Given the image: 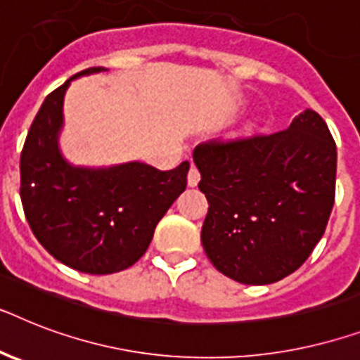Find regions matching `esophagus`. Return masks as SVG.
<instances>
[{"label":"esophagus","instance_id":"obj_1","mask_svg":"<svg viewBox=\"0 0 360 360\" xmlns=\"http://www.w3.org/2000/svg\"><path fill=\"white\" fill-rule=\"evenodd\" d=\"M201 175H200V170L195 168L194 165H190V170H188V175H186V181H188V186H195L198 183H200Z\"/></svg>","mask_w":360,"mask_h":360}]
</instances>
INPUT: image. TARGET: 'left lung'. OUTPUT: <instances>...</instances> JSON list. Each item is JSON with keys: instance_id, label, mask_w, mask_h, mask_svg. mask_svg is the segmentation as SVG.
Wrapping results in <instances>:
<instances>
[{"instance_id": "left-lung-1", "label": "left lung", "mask_w": 360, "mask_h": 360, "mask_svg": "<svg viewBox=\"0 0 360 360\" xmlns=\"http://www.w3.org/2000/svg\"><path fill=\"white\" fill-rule=\"evenodd\" d=\"M209 201L201 244L224 276L268 285L296 271L323 236L337 181V144L307 109L288 129L195 146Z\"/></svg>"}]
</instances>
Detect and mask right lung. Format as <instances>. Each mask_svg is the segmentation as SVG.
I'll use <instances>...</instances> for the list:
<instances>
[{"label": "right lung", "instance_id": "add662e5", "mask_svg": "<svg viewBox=\"0 0 360 360\" xmlns=\"http://www.w3.org/2000/svg\"><path fill=\"white\" fill-rule=\"evenodd\" d=\"M44 99L20 157V198L37 240L63 264L105 276L144 255L155 227L186 188L188 160L160 172L144 162L72 166L58 150L64 94L75 77Z\"/></svg>", "mask_w": 360, "mask_h": 360}]
</instances>
